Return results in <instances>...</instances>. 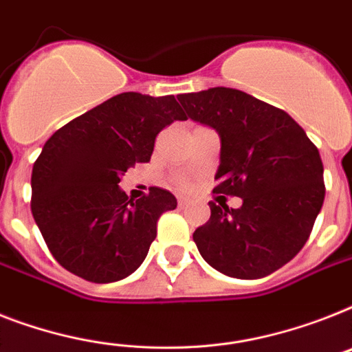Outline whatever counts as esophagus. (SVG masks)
Here are the masks:
<instances>
[{
	"label": "esophagus",
	"mask_w": 352,
	"mask_h": 352,
	"mask_svg": "<svg viewBox=\"0 0 352 352\" xmlns=\"http://www.w3.org/2000/svg\"><path fill=\"white\" fill-rule=\"evenodd\" d=\"M179 208H186V206L190 204V202H188V199H184V197H181V199H179Z\"/></svg>",
	"instance_id": "obj_1"
}]
</instances>
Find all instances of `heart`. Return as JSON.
<instances>
[{"mask_svg":"<svg viewBox=\"0 0 352 352\" xmlns=\"http://www.w3.org/2000/svg\"><path fill=\"white\" fill-rule=\"evenodd\" d=\"M181 184H188V182H186V181H181Z\"/></svg>","mask_w":352,"mask_h":352,"instance_id":"1","label":"heart"}]
</instances>
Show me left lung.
Here are the masks:
<instances>
[{
  "label": "left lung",
  "instance_id": "1",
  "mask_svg": "<svg viewBox=\"0 0 352 352\" xmlns=\"http://www.w3.org/2000/svg\"><path fill=\"white\" fill-rule=\"evenodd\" d=\"M193 121L221 135L215 193L241 197V208L210 202L211 217L193 241L202 258L233 278H262L307 242L324 204V164L298 122L235 88L181 94Z\"/></svg>",
  "mask_w": 352,
  "mask_h": 352
}]
</instances>
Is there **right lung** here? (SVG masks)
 Returning a JSON list of instances; mask_svg holds the SVG:
<instances>
[{
  "instance_id": "right-lung-1",
  "label": "right lung",
  "mask_w": 352,
  "mask_h": 352,
  "mask_svg": "<svg viewBox=\"0 0 352 352\" xmlns=\"http://www.w3.org/2000/svg\"><path fill=\"white\" fill-rule=\"evenodd\" d=\"M186 116L173 96H113L54 133L32 168L34 221L59 264L88 282L126 278L146 258L170 191L128 199L121 177L148 162L157 133Z\"/></svg>"
}]
</instances>
